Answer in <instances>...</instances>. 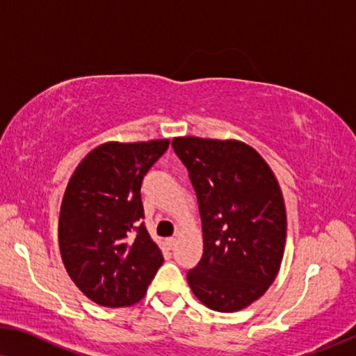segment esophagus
<instances>
[{"instance_id": "obj_1", "label": "esophagus", "mask_w": 356, "mask_h": 356, "mask_svg": "<svg viewBox=\"0 0 356 356\" xmlns=\"http://www.w3.org/2000/svg\"><path fill=\"white\" fill-rule=\"evenodd\" d=\"M176 243H177V238H176V237H169V238H166V245H168L169 250L176 248Z\"/></svg>"}]
</instances>
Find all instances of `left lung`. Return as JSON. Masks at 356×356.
Returning a JSON list of instances; mask_svg holds the SVG:
<instances>
[{
  "instance_id": "left-lung-1",
  "label": "left lung",
  "mask_w": 356,
  "mask_h": 356,
  "mask_svg": "<svg viewBox=\"0 0 356 356\" xmlns=\"http://www.w3.org/2000/svg\"><path fill=\"white\" fill-rule=\"evenodd\" d=\"M172 148L197 193L203 257L187 274L200 302L221 313L258 300L276 279L287 218L266 161L237 140L177 137Z\"/></svg>"
}]
</instances>
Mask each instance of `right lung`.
Segmentation results:
<instances>
[{"instance_id": "1", "label": "right lung", "mask_w": 356, "mask_h": 356, "mask_svg": "<svg viewBox=\"0 0 356 356\" xmlns=\"http://www.w3.org/2000/svg\"><path fill=\"white\" fill-rule=\"evenodd\" d=\"M168 147L166 138L103 143L69 180L59 213L61 258L74 284L102 307L142 300L164 261L142 222L140 187Z\"/></svg>"}]
</instances>
